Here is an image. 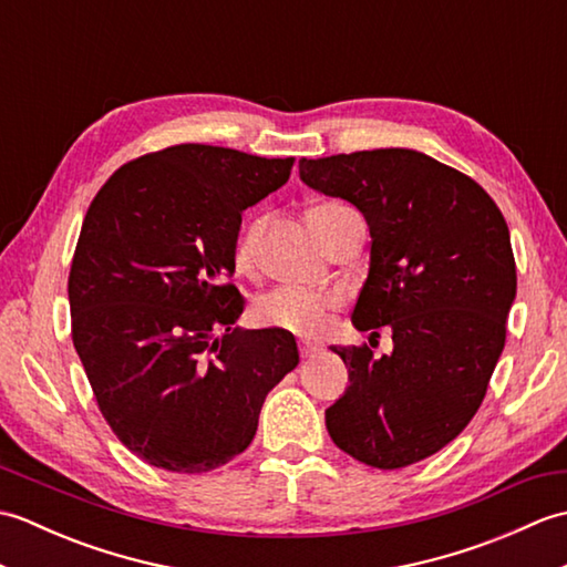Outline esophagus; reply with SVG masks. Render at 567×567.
Returning a JSON list of instances; mask_svg holds the SVG:
<instances>
[{"mask_svg":"<svg viewBox=\"0 0 567 567\" xmlns=\"http://www.w3.org/2000/svg\"><path fill=\"white\" fill-rule=\"evenodd\" d=\"M299 351H302V358H309V355L317 353V348L311 346V343H302V348H299Z\"/></svg>","mask_w":567,"mask_h":567,"instance_id":"1","label":"esophagus"}]
</instances>
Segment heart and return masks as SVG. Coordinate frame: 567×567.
<instances>
[{"label": "heart", "mask_w": 567, "mask_h": 567, "mask_svg": "<svg viewBox=\"0 0 567 567\" xmlns=\"http://www.w3.org/2000/svg\"><path fill=\"white\" fill-rule=\"evenodd\" d=\"M351 216H358V214L348 207V204L327 199V202H317L315 207L309 209L307 221L321 244H327L336 228L351 219ZM262 231H265V216H258V219H252L246 226V231L240 234L234 250V260L238 270H250L252 265H256ZM339 305H341L339 295L282 287V290H275L268 297L260 299L258 319L262 323H268V327H277L299 336H319L323 329H327L331 311L339 309Z\"/></svg>", "instance_id": "heart-1"}]
</instances>
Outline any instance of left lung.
I'll list each match as a JSON object with an SVG mask.
<instances>
[{
	"instance_id": "1",
	"label": "left lung",
	"mask_w": 567,
	"mask_h": 567,
	"mask_svg": "<svg viewBox=\"0 0 567 567\" xmlns=\"http://www.w3.org/2000/svg\"><path fill=\"white\" fill-rule=\"evenodd\" d=\"M311 189L365 216L370 270L353 327H390L392 353L331 346L348 368L327 409L333 443L394 470L449 445L475 416L507 339L516 297L509 228L475 179L409 148L299 161Z\"/></svg>"
}]
</instances>
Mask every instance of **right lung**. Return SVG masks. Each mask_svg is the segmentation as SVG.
I'll list each match as a JSON object with an SVG mask.
<instances>
[{"label":"right lung","mask_w":567,"mask_h":567,"mask_svg":"<svg viewBox=\"0 0 567 567\" xmlns=\"http://www.w3.org/2000/svg\"><path fill=\"white\" fill-rule=\"evenodd\" d=\"M292 163L183 143L118 167L84 214L72 343L106 424L155 467L195 475L234 461L299 363L295 336L234 327L246 302L228 282L240 214Z\"/></svg>","instance_id":"right-lung-1"}]
</instances>
